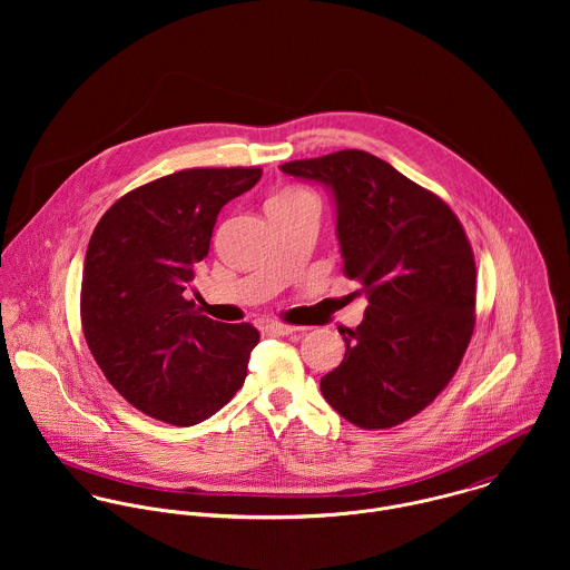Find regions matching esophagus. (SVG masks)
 <instances>
[{"mask_svg":"<svg viewBox=\"0 0 570 570\" xmlns=\"http://www.w3.org/2000/svg\"><path fill=\"white\" fill-rule=\"evenodd\" d=\"M261 331L267 335H289L296 331V326L285 325L278 321H265V323H261Z\"/></svg>","mask_w":570,"mask_h":570,"instance_id":"obj_1","label":"esophagus"}]
</instances>
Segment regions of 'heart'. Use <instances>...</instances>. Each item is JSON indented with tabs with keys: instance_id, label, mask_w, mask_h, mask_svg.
Instances as JSON below:
<instances>
[{
	"instance_id": "heart-1",
	"label": "heart",
	"mask_w": 570,
	"mask_h": 570,
	"mask_svg": "<svg viewBox=\"0 0 570 570\" xmlns=\"http://www.w3.org/2000/svg\"><path fill=\"white\" fill-rule=\"evenodd\" d=\"M305 197H312V195L305 193V190H301V188H287V190L278 193V195L272 197V199H305ZM312 199H314V197H312Z\"/></svg>"
}]
</instances>
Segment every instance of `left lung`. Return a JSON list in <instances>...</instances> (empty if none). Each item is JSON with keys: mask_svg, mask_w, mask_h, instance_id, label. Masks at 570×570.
<instances>
[{"mask_svg": "<svg viewBox=\"0 0 570 570\" xmlns=\"http://www.w3.org/2000/svg\"><path fill=\"white\" fill-rule=\"evenodd\" d=\"M335 197L344 276L368 307L321 380L328 406L386 430L430 406L454 377L476 323V263L452 208L391 164L357 149L285 163Z\"/></svg>", "mask_w": 570, "mask_h": 570, "instance_id": "obj_1", "label": "left lung"}]
</instances>
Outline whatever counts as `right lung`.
Segmentation results:
<instances>
[{
    "mask_svg": "<svg viewBox=\"0 0 570 570\" xmlns=\"http://www.w3.org/2000/svg\"><path fill=\"white\" fill-rule=\"evenodd\" d=\"M258 166L186 168L122 195L96 224L81 283V325L107 382L170 425H195L244 386L258 331L224 325L186 301L219 210Z\"/></svg>",
    "mask_w": 570,
    "mask_h": 570,
    "instance_id": "1",
    "label": "right lung"
}]
</instances>
